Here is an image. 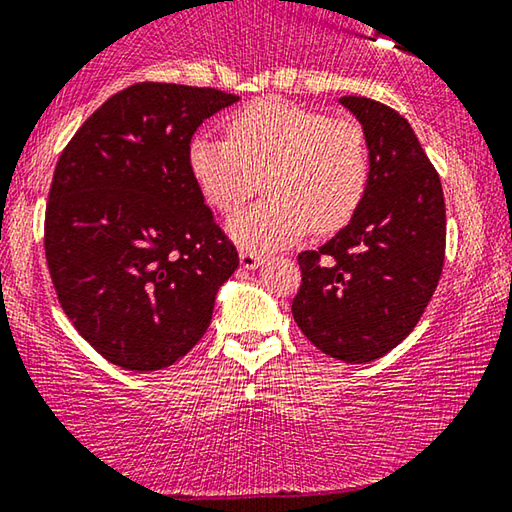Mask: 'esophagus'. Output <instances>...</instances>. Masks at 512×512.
Returning <instances> with one entry per match:
<instances>
[{
    "label": "esophagus",
    "instance_id": "1",
    "mask_svg": "<svg viewBox=\"0 0 512 512\" xmlns=\"http://www.w3.org/2000/svg\"><path fill=\"white\" fill-rule=\"evenodd\" d=\"M239 262H241L243 269L253 271V269H257L259 264H262V255L253 253V250H246V248H241V250H239Z\"/></svg>",
    "mask_w": 512,
    "mask_h": 512
}]
</instances>
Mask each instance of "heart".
Returning <instances> with one entry per match:
<instances>
[{"instance_id": "heart-1", "label": "heart", "mask_w": 512, "mask_h": 512, "mask_svg": "<svg viewBox=\"0 0 512 512\" xmlns=\"http://www.w3.org/2000/svg\"><path fill=\"white\" fill-rule=\"evenodd\" d=\"M189 168L218 212L237 209L264 173V193L227 221L246 250H275L314 225L332 232L351 221L367 193L371 159L364 129L351 118H326L280 97L234 113L227 139L207 129L189 143Z\"/></svg>"}]
</instances>
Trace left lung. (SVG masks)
<instances>
[{
	"instance_id": "1",
	"label": "left lung",
	"mask_w": 512,
	"mask_h": 512,
	"mask_svg": "<svg viewBox=\"0 0 512 512\" xmlns=\"http://www.w3.org/2000/svg\"><path fill=\"white\" fill-rule=\"evenodd\" d=\"M339 104L367 134L369 186L346 227L298 255L303 285L291 314L319 351L364 364L399 346L424 314L442 275L446 212L408 120L369 97Z\"/></svg>"
}]
</instances>
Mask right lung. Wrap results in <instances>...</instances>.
<instances>
[{
  "label": "right lung",
  "mask_w": 512,
  "mask_h": 512,
  "mask_svg": "<svg viewBox=\"0 0 512 512\" xmlns=\"http://www.w3.org/2000/svg\"><path fill=\"white\" fill-rule=\"evenodd\" d=\"M237 95L134 84L72 136L54 170L45 255L63 312L104 360L157 371L212 323L237 271L189 168L196 129Z\"/></svg>",
  "instance_id": "right-lung-1"
}]
</instances>
